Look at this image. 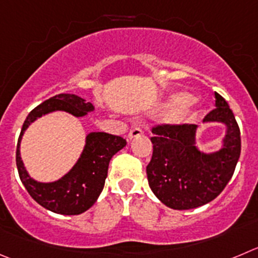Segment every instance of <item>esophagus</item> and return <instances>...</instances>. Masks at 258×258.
Masks as SVG:
<instances>
[{"mask_svg":"<svg viewBox=\"0 0 258 258\" xmlns=\"http://www.w3.org/2000/svg\"><path fill=\"white\" fill-rule=\"evenodd\" d=\"M140 135H143V128L139 126H135V127H132L131 131H130L128 137L130 139H135V137H139Z\"/></svg>","mask_w":258,"mask_h":258,"instance_id":"1","label":"esophagus"}]
</instances>
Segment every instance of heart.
<instances>
[{"mask_svg":"<svg viewBox=\"0 0 258 258\" xmlns=\"http://www.w3.org/2000/svg\"><path fill=\"white\" fill-rule=\"evenodd\" d=\"M194 102L195 98L192 95H189V94H180V95H178L175 98L174 102H173V107L175 109H183V108L189 107Z\"/></svg>","mask_w":258,"mask_h":258,"instance_id":"obj_1","label":"heart"}]
</instances>
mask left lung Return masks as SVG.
Returning <instances> with one entry per match:
<instances>
[{
  "mask_svg": "<svg viewBox=\"0 0 258 258\" xmlns=\"http://www.w3.org/2000/svg\"><path fill=\"white\" fill-rule=\"evenodd\" d=\"M215 107L205 122L227 124L221 150L204 154L195 146L197 126L160 123L151 128L153 156L146 167L149 186L156 197L174 210H188L213 201L234 173L240 155V131L232 109L215 93Z\"/></svg>",
  "mask_w": 258,
  "mask_h": 258,
  "instance_id": "obj_1",
  "label": "left lung"
}]
</instances>
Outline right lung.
Returning a JSON list of instances; mask_svg holds the SVG:
<instances>
[{
    "mask_svg": "<svg viewBox=\"0 0 258 258\" xmlns=\"http://www.w3.org/2000/svg\"><path fill=\"white\" fill-rule=\"evenodd\" d=\"M93 109L91 103H85L80 96L58 94L35 107L24 122L16 148L19 177L29 195L47 210L61 215H79L90 209L103 191L110 159L126 146V140L105 132H91L86 137L85 149L75 167L56 182L40 183L29 177L24 167L20 158L21 136L31 122L53 110H64L83 117Z\"/></svg>",
    "mask_w": 258,
    "mask_h": 258,
    "instance_id": "right-lung-1",
    "label": "right lung"
}]
</instances>
